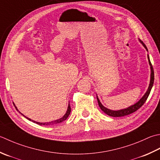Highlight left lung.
<instances>
[{
	"label": "left lung",
	"mask_w": 160,
	"mask_h": 160,
	"mask_svg": "<svg viewBox=\"0 0 160 160\" xmlns=\"http://www.w3.org/2000/svg\"><path fill=\"white\" fill-rule=\"evenodd\" d=\"M139 41L140 42V43L143 45V46L144 47L146 51H148V48H147L146 46L144 44V43H143L142 41L140 40L139 39ZM148 63L150 65V68H151V79H150V83H149L148 88V89H147L146 92L144 93V95H143L138 101H137L136 103H134V104L132 105H130V106H129V107H128L126 108L118 109V110H112V109L105 108V106L101 102V101H100L98 97L96 94V98H97V101H98V105H99L100 108L101 109V110L103 112H105L106 114L110 116V117H124V116H126V115L133 113V112L137 111V109H139L143 104H144V102H146V101L147 100V98H148V97L150 94V92H151V89L153 86V83H154V71H153V68H152V66L151 64V60H150V58H149L148 54Z\"/></svg>",
	"instance_id": "1"
}]
</instances>
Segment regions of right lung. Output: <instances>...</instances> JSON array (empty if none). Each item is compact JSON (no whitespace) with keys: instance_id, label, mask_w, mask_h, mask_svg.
<instances>
[{"instance_id":"add662e5","label":"right lung","mask_w":160,"mask_h":160,"mask_svg":"<svg viewBox=\"0 0 160 160\" xmlns=\"http://www.w3.org/2000/svg\"><path fill=\"white\" fill-rule=\"evenodd\" d=\"M13 104H14V105L15 108L17 109V110L18 112H19L20 114H21L22 115H23L24 117H26V118H28V119L29 120V121H31L34 122V123H37L38 125H40V126H52V125H55V124H58V123H62V122H63V121H64L66 119H67V118L68 117V116H69L70 113H71V107H70L69 102H68V108H67V112H66V113H65V114L63 116V117H61L60 118H59V119L55 120V121H50V122H45V123H40V122H37V121H33V120H32V119H30V118L26 117V116L23 115V114L21 113V112H20L19 111H18V109H17V106L15 105L14 102H13Z\"/></svg>"}]
</instances>
